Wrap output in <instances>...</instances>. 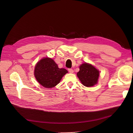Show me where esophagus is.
<instances>
[{
    "mask_svg": "<svg viewBox=\"0 0 133 133\" xmlns=\"http://www.w3.org/2000/svg\"><path fill=\"white\" fill-rule=\"evenodd\" d=\"M68 71H69L70 73H73V72H74V70H73V69H72L71 68L68 69Z\"/></svg>",
    "mask_w": 133,
    "mask_h": 133,
    "instance_id": "1",
    "label": "esophagus"
}]
</instances>
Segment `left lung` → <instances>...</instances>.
<instances>
[{
	"mask_svg": "<svg viewBox=\"0 0 133 133\" xmlns=\"http://www.w3.org/2000/svg\"><path fill=\"white\" fill-rule=\"evenodd\" d=\"M77 76L83 85L92 87L98 82L99 71L92 65L85 63L79 66Z\"/></svg>",
	"mask_w": 133,
	"mask_h": 133,
	"instance_id": "1",
	"label": "left lung"
}]
</instances>
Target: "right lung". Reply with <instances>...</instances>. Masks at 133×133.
<instances>
[{
  "mask_svg": "<svg viewBox=\"0 0 133 133\" xmlns=\"http://www.w3.org/2000/svg\"><path fill=\"white\" fill-rule=\"evenodd\" d=\"M68 72L64 68H59L50 58H42L35 67V77L41 85L47 88L55 87L59 83L64 76Z\"/></svg>",
  "mask_w": 133,
  "mask_h": 133,
  "instance_id": "obj_1",
  "label": "right lung"
}]
</instances>
